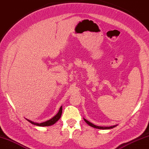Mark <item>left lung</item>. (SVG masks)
<instances>
[{"label": "left lung", "mask_w": 149, "mask_h": 149, "mask_svg": "<svg viewBox=\"0 0 149 149\" xmlns=\"http://www.w3.org/2000/svg\"><path fill=\"white\" fill-rule=\"evenodd\" d=\"M84 121H86L87 124L89 125V126H91L92 127H94V128H96V129H112L113 127H116V125H113V126H111V127H100V126H96L95 125H93V123H91L88 121H87L86 119H84Z\"/></svg>", "instance_id": "left-lung-1"}]
</instances>
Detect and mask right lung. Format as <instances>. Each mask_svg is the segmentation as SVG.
<instances>
[{
	"mask_svg": "<svg viewBox=\"0 0 149 149\" xmlns=\"http://www.w3.org/2000/svg\"><path fill=\"white\" fill-rule=\"evenodd\" d=\"M62 107H61L60 110H59V111L58 113V114L55 115V116H54L53 118H52L51 119L48 120V121H46V122L41 123H34L32 121H30V120H28V119H27V120L30 123L34 125L40 126V127L50 126V125H54L55 123L57 122L58 120L60 119V118L61 117V115H62Z\"/></svg>",
	"mask_w": 149,
	"mask_h": 149,
	"instance_id": "add662e5",
	"label": "right lung"
}]
</instances>
